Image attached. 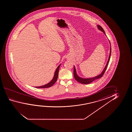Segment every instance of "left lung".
I'll return each instance as SVG.
<instances>
[{
    "instance_id": "8db88e82",
    "label": "left lung",
    "mask_w": 132,
    "mask_h": 132,
    "mask_svg": "<svg viewBox=\"0 0 132 132\" xmlns=\"http://www.w3.org/2000/svg\"><path fill=\"white\" fill-rule=\"evenodd\" d=\"M97 27L98 28V29H99L100 30L102 31V32H104V33H105V31L104 30V29H103V28L101 27V26L97 25ZM111 48L110 47V55H109V57L108 60L107 61V63L105 67V69H104L102 72H101V74H100L98 76H96V77H94V78H80L79 76H78V75L76 73V69H75V67L74 66V69H73V75H74V78L76 80H77L78 82H79L80 83H82V84H89L90 82H92V81H94V80H95L96 79H99L100 78H101L102 76H103V75L104 74L105 70L106 69L108 65L109 62L110 61V55H111Z\"/></svg>"
}]
</instances>
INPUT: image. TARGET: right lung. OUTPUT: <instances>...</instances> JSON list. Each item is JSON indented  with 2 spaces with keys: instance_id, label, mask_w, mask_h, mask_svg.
<instances>
[{
  "instance_id": "1",
  "label": "right lung",
  "mask_w": 132,
  "mask_h": 132,
  "mask_svg": "<svg viewBox=\"0 0 132 132\" xmlns=\"http://www.w3.org/2000/svg\"><path fill=\"white\" fill-rule=\"evenodd\" d=\"M61 64L59 65V66L57 67V68L56 69V71L54 73V78H53V79L51 81V82H50L49 83H48L46 85H43L42 86H40V87H36V88H48L52 86L55 83L57 78H58V74H59V69H60V66Z\"/></svg>"
}]
</instances>
